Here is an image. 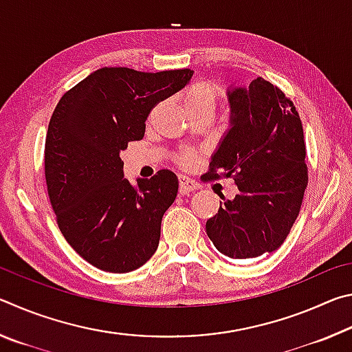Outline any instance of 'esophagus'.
<instances>
[{
	"mask_svg": "<svg viewBox=\"0 0 352 352\" xmlns=\"http://www.w3.org/2000/svg\"><path fill=\"white\" fill-rule=\"evenodd\" d=\"M197 188H199V184L195 183L192 178H189L186 175L178 177V190H180L182 195L192 192V190H195Z\"/></svg>",
	"mask_w": 352,
	"mask_h": 352,
	"instance_id": "34e87169",
	"label": "esophagus"
}]
</instances>
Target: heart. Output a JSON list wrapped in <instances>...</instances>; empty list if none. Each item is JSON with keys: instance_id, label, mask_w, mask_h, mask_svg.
Listing matches in <instances>:
<instances>
[{"instance_id": "1", "label": "heart", "mask_w": 352, "mask_h": 352, "mask_svg": "<svg viewBox=\"0 0 352 352\" xmlns=\"http://www.w3.org/2000/svg\"><path fill=\"white\" fill-rule=\"evenodd\" d=\"M182 102L189 116L200 115V113H208L212 116L219 104V90L211 80H194L183 90ZM174 162L182 168H188L195 162V153L186 148L174 155Z\"/></svg>"}]
</instances>
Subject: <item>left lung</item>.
Segmentation results:
<instances>
[{
    "label": "left lung",
    "mask_w": 352,
    "mask_h": 352,
    "mask_svg": "<svg viewBox=\"0 0 352 352\" xmlns=\"http://www.w3.org/2000/svg\"><path fill=\"white\" fill-rule=\"evenodd\" d=\"M231 127L204 182L233 178L239 192L208 219L206 234L231 259H253L283 245L307 188L306 142L290 98L258 77L228 93Z\"/></svg>",
    "instance_id": "obj_1"
}]
</instances>
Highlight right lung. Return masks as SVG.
<instances>
[{"instance_id":"add662e5","label":"right lung","mask_w":352,"mask_h":352,"mask_svg":"<svg viewBox=\"0 0 352 352\" xmlns=\"http://www.w3.org/2000/svg\"><path fill=\"white\" fill-rule=\"evenodd\" d=\"M192 69L142 73L100 68L63 94L45 141V178L58 228L98 269L127 273L152 258L178 180L158 170L130 184L119 153L142 140L158 102L186 85Z\"/></svg>"}]
</instances>
